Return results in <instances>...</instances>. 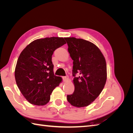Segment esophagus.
<instances>
[{"instance_id": "1", "label": "esophagus", "mask_w": 133, "mask_h": 133, "mask_svg": "<svg viewBox=\"0 0 133 133\" xmlns=\"http://www.w3.org/2000/svg\"><path fill=\"white\" fill-rule=\"evenodd\" d=\"M63 81L64 82H66L68 81V80H69V77H68V76H63Z\"/></svg>"}]
</instances>
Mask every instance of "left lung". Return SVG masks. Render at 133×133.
<instances>
[{
	"instance_id": "8db88e82",
	"label": "left lung",
	"mask_w": 133,
	"mask_h": 133,
	"mask_svg": "<svg viewBox=\"0 0 133 133\" xmlns=\"http://www.w3.org/2000/svg\"><path fill=\"white\" fill-rule=\"evenodd\" d=\"M68 51L73 60L74 91L67 95L71 105L88 106L101 93L107 78L105 59L94 44L83 39L64 38ZM78 73L79 76L75 77Z\"/></svg>"
}]
</instances>
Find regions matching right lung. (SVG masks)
<instances>
[{
  "instance_id": "right-lung-1",
  "label": "right lung",
  "mask_w": 133,
  "mask_h": 133,
  "mask_svg": "<svg viewBox=\"0 0 133 133\" xmlns=\"http://www.w3.org/2000/svg\"><path fill=\"white\" fill-rule=\"evenodd\" d=\"M65 44L63 38L39 39L28 45L20 54L15 69V81L31 104L45 105L52 91L62 82L61 77L54 75L51 57L55 49Z\"/></svg>"
}]
</instances>
